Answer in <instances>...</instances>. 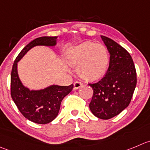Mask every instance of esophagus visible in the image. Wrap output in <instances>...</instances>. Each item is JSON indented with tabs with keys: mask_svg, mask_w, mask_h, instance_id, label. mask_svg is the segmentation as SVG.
I'll use <instances>...</instances> for the list:
<instances>
[{
	"mask_svg": "<svg viewBox=\"0 0 150 150\" xmlns=\"http://www.w3.org/2000/svg\"><path fill=\"white\" fill-rule=\"evenodd\" d=\"M82 86V82H79V81H76V82L74 83V90L79 89V88Z\"/></svg>",
	"mask_w": 150,
	"mask_h": 150,
	"instance_id": "obj_1",
	"label": "esophagus"
}]
</instances>
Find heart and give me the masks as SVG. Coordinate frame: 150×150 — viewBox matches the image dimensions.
<instances>
[{
	"label": "heart",
	"mask_w": 150,
	"mask_h": 150,
	"mask_svg": "<svg viewBox=\"0 0 150 150\" xmlns=\"http://www.w3.org/2000/svg\"><path fill=\"white\" fill-rule=\"evenodd\" d=\"M67 61L73 66H79L78 74L87 81L101 79L109 63L108 49L102 44L85 42L67 51Z\"/></svg>",
	"instance_id": "b5f03b06"
}]
</instances>
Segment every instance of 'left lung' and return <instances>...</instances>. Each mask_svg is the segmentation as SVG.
Segmentation results:
<instances>
[{"label":"left lung","instance_id":"left-lung-1","mask_svg":"<svg viewBox=\"0 0 150 150\" xmlns=\"http://www.w3.org/2000/svg\"><path fill=\"white\" fill-rule=\"evenodd\" d=\"M101 38L110 54L109 68L101 80L88 84L93 91L89 108L99 119H110L130 103L137 83L136 71L125 48L110 38Z\"/></svg>","mask_w":150,"mask_h":150}]
</instances>
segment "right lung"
Here are the masks:
<instances>
[{"instance_id": "right-lung-1", "label": "right lung", "mask_w": 150, "mask_h": 150, "mask_svg": "<svg viewBox=\"0 0 150 150\" xmlns=\"http://www.w3.org/2000/svg\"><path fill=\"white\" fill-rule=\"evenodd\" d=\"M57 37H41L25 45L15 59L11 73V96L20 112L32 122L45 125L57 116L61 102L72 91L74 85H51L40 91H30L23 85L18 74V62L36 45L54 46Z\"/></svg>"}]
</instances>
